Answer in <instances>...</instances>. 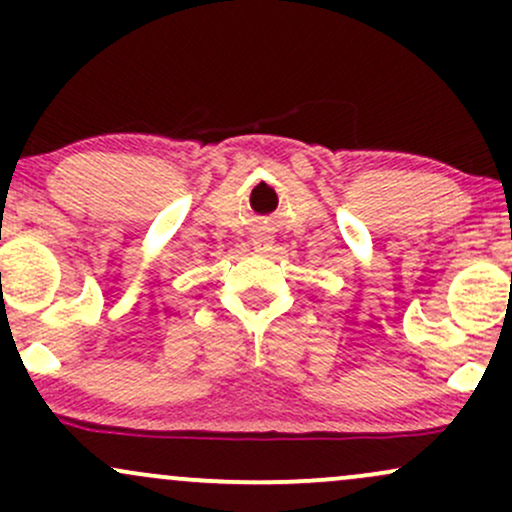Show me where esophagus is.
<instances>
[{
	"label": "esophagus",
	"mask_w": 512,
	"mask_h": 512,
	"mask_svg": "<svg viewBox=\"0 0 512 512\" xmlns=\"http://www.w3.org/2000/svg\"><path fill=\"white\" fill-rule=\"evenodd\" d=\"M255 245H257V250H267V248H269V238L260 236V238L255 240Z\"/></svg>",
	"instance_id": "obj_1"
}]
</instances>
